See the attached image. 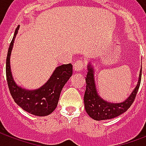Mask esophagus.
<instances>
[{
    "label": "esophagus",
    "mask_w": 146,
    "mask_h": 146,
    "mask_svg": "<svg viewBox=\"0 0 146 146\" xmlns=\"http://www.w3.org/2000/svg\"><path fill=\"white\" fill-rule=\"evenodd\" d=\"M83 66H84V64L82 60H77L73 64V70L75 72L78 73V72L82 71V70L83 69Z\"/></svg>",
    "instance_id": "34e87169"
}]
</instances>
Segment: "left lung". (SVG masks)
<instances>
[{"mask_svg": "<svg viewBox=\"0 0 146 146\" xmlns=\"http://www.w3.org/2000/svg\"><path fill=\"white\" fill-rule=\"evenodd\" d=\"M87 70L88 73L86 78V89L84 95V104L86 111L90 117L96 120H109L117 117L128 110L134 102L140 86L142 69L139 72V80L136 88L124 102L119 103L107 102L98 94L94 77L95 70L90 62L87 66Z\"/></svg>", "mask_w": 146, "mask_h": 146, "instance_id": "8db88e82", "label": "left lung"}]
</instances>
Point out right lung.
Here are the masks:
<instances>
[{
    "mask_svg": "<svg viewBox=\"0 0 146 146\" xmlns=\"http://www.w3.org/2000/svg\"><path fill=\"white\" fill-rule=\"evenodd\" d=\"M19 29L18 26L8 49L6 61V75L10 92L14 102L24 111L39 117L49 115L57 108L62 89L73 74V65L69 64L57 66L49 80L38 89L29 90L18 86L13 78L10 55Z\"/></svg>",
    "mask_w": 146,
    "mask_h": 146,
    "instance_id": "obj_1",
    "label": "right lung"
}]
</instances>
